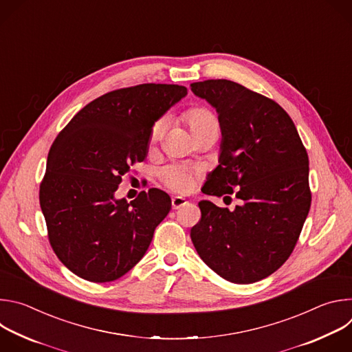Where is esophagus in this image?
<instances>
[{"label":"esophagus","mask_w":352,"mask_h":352,"mask_svg":"<svg viewBox=\"0 0 352 352\" xmlns=\"http://www.w3.org/2000/svg\"><path fill=\"white\" fill-rule=\"evenodd\" d=\"M188 204V200L185 199V197H182V196H174L173 199H171V205H173V209H179V208H182V206H185Z\"/></svg>","instance_id":"esophagus-1"}]
</instances>
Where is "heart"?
<instances>
[{"mask_svg":"<svg viewBox=\"0 0 352 352\" xmlns=\"http://www.w3.org/2000/svg\"><path fill=\"white\" fill-rule=\"evenodd\" d=\"M182 120L188 125L192 136L196 133L206 132V131H219L217 118L214 117V114L210 110H208L205 107H196V109L188 110L186 113H184ZM163 128H164V124L162 121L156 122L152 128V132H150V139L157 140L163 132ZM164 179L170 188H173L175 190H181V192L189 189V186L192 184L190 173L186 171L185 168H179V167H173V168L166 170Z\"/></svg>","mask_w":352,"mask_h":352,"instance_id":"obj_1","label":"heart"}]
</instances>
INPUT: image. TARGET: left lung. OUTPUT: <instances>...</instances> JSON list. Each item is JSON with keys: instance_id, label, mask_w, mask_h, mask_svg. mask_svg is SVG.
<instances>
[{"instance_id": "obj_1", "label": "left lung", "mask_w": 352, "mask_h": 352, "mask_svg": "<svg viewBox=\"0 0 352 352\" xmlns=\"http://www.w3.org/2000/svg\"><path fill=\"white\" fill-rule=\"evenodd\" d=\"M190 90L216 109L221 129L219 166L202 192L221 196L238 188L241 199L234 210L200 200L202 219L190 239L220 277L256 283L289 258L309 213L308 153L273 100L227 79L195 82Z\"/></svg>"}]
</instances>
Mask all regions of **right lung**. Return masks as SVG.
<instances>
[{
  "mask_svg": "<svg viewBox=\"0 0 352 352\" xmlns=\"http://www.w3.org/2000/svg\"><path fill=\"white\" fill-rule=\"evenodd\" d=\"M185 96L186 87L162 83L106 93L54 140L40 208L56 255L78 277L114 281L146 254L171 199L152 188L128 204L116 190L129 167L146 159L155 122Z\"/></svg>",
  "mask_w": 352,
  "mask_h": 352,
  "instance_id": "1",
  "label": "right lung"
}]
</instances>
